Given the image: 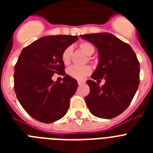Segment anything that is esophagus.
<instances>
[{
    "label": "esophagus",
    "instance_id": "34e87169",
    "mask_svg": "<svg viewBox=\"0 0 153 153\" xmlns=\"http://www.w3.org/2000/svg\"><path fill=\"white\" fill-rule=\"evenodd\" d=\"M78 84H79V86H82V85L84 84V82H83V81H78Z\"/></svg>",
    "mask_w": 153,
    "mask_h": 153
}]
</instances>
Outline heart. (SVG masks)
<instances>
[{
    "mask_svg": "<svg viewBox=\"0 0 153 153\" xmlns=\"http://www.w3.org/2000/svg\"><path fill=\"white\" fill-rule=\"evenodd\" d=\"M79 49L85 53L86 55L91 56L95 52V47L93 44L88 41H82L79 44ZM73 48L72 47H66L61 54V60L63 64L68 65L71 60V56H72ZM91 67L89 66H83V67H77V66H72L67 70L69 75L72 76L73 78H75L79 80L85 79L89 74L91 73Z\"/></svg>",
    "mask_w": 153,
    "mask_h": 153,
    "instance_id": "obj_1",
    "label": "heart"
}]
</instances>
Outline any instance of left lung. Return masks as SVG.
<instances>
[{"mask_svg": "<svg viewBox=\"0 0 153 153\" xmlns=\"http://www.w3.org/2000/svg\"><path fill=\"white\" fill-rule=\"evenodd\" d=\"M99 52V63L86 83L90 89L85 102L99 118L117 117L129 106L140 84V63L132 47L109 33L80 35ZM99 79L106 82L102 87ZM94 80H97L96 83Z\"/></svg>", "mask_w": 153, "mask_h": 153, "instance_id": "left-lung-1", "label": "left lung"}]
</instances>
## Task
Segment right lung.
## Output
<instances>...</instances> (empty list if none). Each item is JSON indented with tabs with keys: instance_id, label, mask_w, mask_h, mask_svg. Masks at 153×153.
I'll return each instance as SVG.
<instances>
[{
	"instance_id": "add662e5",
	"label": "right lung",
	"mask_w": 153,
	"mask_h": 153,
	"mask_svg": "<svg viewBox=\"0 0 153 153\" xmlns=\"http://www.w3.org/2000/svg\"><path fill=\"white\" fill-rule=\"evenodd\" d=\"M77 36H45L24 47L14 67V91L25 111L35 120L51 123L67 113L78 83L66 75L61 54ZM54 73L64 75L63 83L52 80Z\"/></svg>"
}]
</instances>
